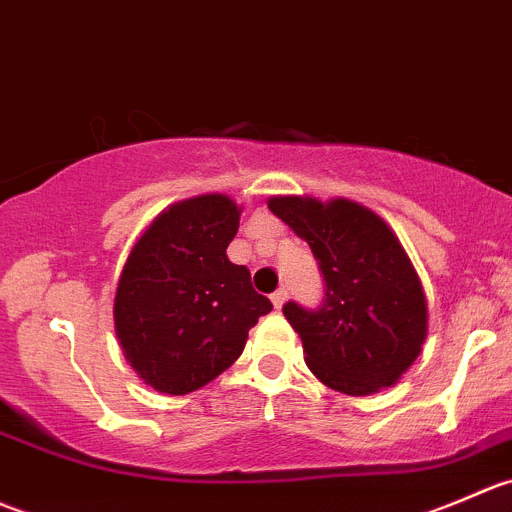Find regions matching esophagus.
Returning <instances> with one entry per match:
<instances>
[{"label":"esophagus","instance_id":"obj_1","mask_svg":"<svg viewBox=\"0 0 512 512\" xmlns=\"http://www.w3.org/2000/svg\"><path fill=\"white\" fill-rule=\"evenodd\" d=\"M286 296H288L286 286L276 288V291H273V293H271V301H273V306H276V308H281V306H283V303H286Z\"/></svg>","mask_w":512,"mask_h":512}]
</instances>
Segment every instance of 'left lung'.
Segmentation results:
<instances>
[{
    "label": "left lung",
    "instance_id": "obj_1",
    "mask_svg": "<svg viewBox=\"0 0 512 512\" xmlns=\"http://www.w3.org/2000/svg\"><path fill=\"white\" fill-rule=\"evenodd\" d=\"M268 209L311 246L326 283L316 308L283 306L313 376L348 396L393 386L428 331L426 293L401 241L373 211L346 199L276 196Z\"/></svg>",
    "mask_w": 512,
    "mask_h": 512
}]
</instances>
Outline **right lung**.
Here are the masks:
<instances>
[{"label": "right lung", "instance_id": "right-lung-1", "mask_svg": "<svg viewBox=\"0 0 512 512\" xmlns=\"http://www.w3.org/2000/svg\"><path fill=\"white\" fill-rule=\"evenodd\" d=\"M239 206L221 194L169 206L144 231L121 271L114 326L126 361L151 388L184 396L241 356L271 311L246 266L226 256Z\"/></svg>", "mask_w": 512, "mask_h": 512}]
</instances>
